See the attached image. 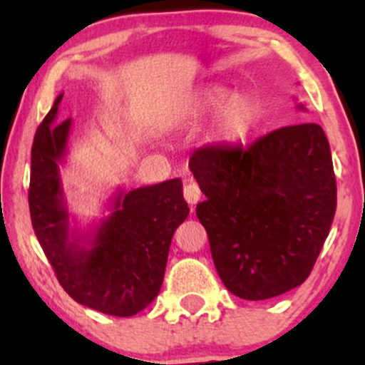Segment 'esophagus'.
<instances>
[{"label":"esophagus","instance_id":"1","mask_svg":"<svg viewBox=\"0 0 365 365\" xmlns=\"http://www.w3.org/2000/svg\"><path fill=\"white\" fill-rule=\"evenodd\" d=\"M183 197H185V200L190 206H195L200 200V197H202V194H200L199 185L190 180V182L185 183V187H183Z\"/></svg>","mask_w":365,"mask_h":365}]
</instances>
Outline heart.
Instances as JSON below:
<instances>
[{
	"mask_svg": "<svg viewBox=\"0 0 365 365\" xmlns=\"http://www.w3.org/2000/svg\"><path fill=\"white\" fill-rule=\"evenodd\" d=\"M207 130L212 144H238L245 140L262 118V103L252 92H233L223 86H209L195 92L182 110L183 121H197L215 111Z\"/></svg>",
	"mask_w": 365,
	"mask_h": 365,
	"instance_id": "1",
	"label": "heart"
}]
</instances>
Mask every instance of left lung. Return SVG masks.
I'll return each instance as SVG.
<instances>
[{"instance_id":"1","label":"left lung","mask_w":365,"mask_h":365,"mask_svg":"<svg viewBox=\"0 0 365 365\" xmlns=\"http://www.w3.org/2000/svg\"><path fill=\"white\" fill-rule=\"evenodd\" d=\"M188 166L206 195L195 212L225 287L245 300L300 287L336 211L329 142L319 125L273 130L249 148H200Z\"/></svg>"}]
</instances>
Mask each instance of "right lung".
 I'll use <instances>...</instances> for the list:
<instances>
[{
  "mask_svg": "<svg viewBox=\"0 0 365 365\" xmlns=\"http://www.w3.org/2000/svg\"><path fill=\"white\" fill-rule=\"evenodd\" d=\"M54 101L32 144L29 209L37 240L75 302L118 317L135 316L161 290L175 230L188 209L182 180L118 192L111 215L89 232L70 228L60 180L72 120L56 123Z\"/></svg>",
  "mask_w": 365,
  "mask_h": 365,
  "instance_id": "1",
  "label": "right lung"
}]
</instances>
